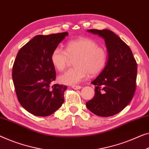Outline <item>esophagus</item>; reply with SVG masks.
<instances>
[{
  "label": "esophagus",
  "instance_id": "34e87169",
  "mask_svg": "<svg viewBox=\"0 0 149 149\" xmlns=\"http://www.w3.org/2000/svg\"><path fill=\"white\" fill-rule=\"evenodd\" d=\"M72 89H74L77 90V89H81V86L73 85V86H72Z\"/></svg>",
  "mask_w": 149,
  "mask_h": 149
}]
</instances>
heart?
<instances>
[{"label": "heart", "mask_w": 149, "mask_h": 149, "mask_svg": "<svg viewBox=\"0 0 149 149\" xmlns=\"http://www.w3.org/2000/svg\"><path fill=\"white\" fill-rule=\"evenodd\" d=\"M74 58L75 67L59 77V81L62 84L75 85L87 78L89 74L90 76H95L100 73L106 66L108 54L104 48L99 46L95 40L81 38L68 42L66 50L60 47L55 48L51 54L50 60L56 69L63 71L70 58Z\"/></svg>", "instance_id": "b5f03b06"}]
</instances>
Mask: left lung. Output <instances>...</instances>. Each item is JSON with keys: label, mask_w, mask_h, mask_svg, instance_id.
<instances>
[{"label": "left lung", "mask_w": 149, "mask_h": 149, "mask_svg": "<svg viewBox=\"0 0 149 149\" xmlns=\"http://www.w3.org/2000/svg\"><path fill=\"white\" fill-rule=\"evenodd\" d=\"M87 31L104 39L108 60L104 69L91 82L95 85V93L86 106L97 116H113L124 109L133 98L136 86V62L129 46L113 31Z\"/></svg>", "instance_id": "1"}]
</instances>
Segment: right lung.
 Instances as JSON below:
<instances>
[{"label":"right lung","instance_id":"obj_1","mask_svg":"<svg viewBox=\"0 0 149 149\" xmlns=\"http://www.w3.org/2000/svg\"><path fill=\"white\" fill-rule=\"evenodd\" d=\"M68 32L38 35L19 49L13 67L12 77L18 100L33 115L50 116L62 106L67 87L52 85L56 70L50 56Z\"/></svg>","mask_w":149,"mask_h":149}]
</instances>
